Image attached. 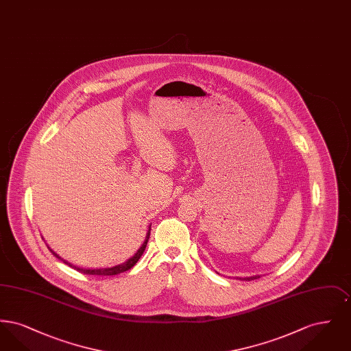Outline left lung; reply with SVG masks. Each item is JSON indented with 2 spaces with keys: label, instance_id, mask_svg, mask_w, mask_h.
Returning <instances> with one entry per match:
<instances>
[{
  "label": "left lung",
  "instance_id": "8db88e82",
  "mask_svg": "<svg viewBox=\"0 0 351 351\" xmlns=\"http://www.w3.org/2000/svg\"><path fill=\"white\" fill-rule=\"evenodd\" d=\"M261 276L259 275H254V276H246V278H239L241 280H246V282H250V280H254V279H259Z\"/></svg>",
  "mask_w": 351,
  "mask_h": 351
}]
</instances>
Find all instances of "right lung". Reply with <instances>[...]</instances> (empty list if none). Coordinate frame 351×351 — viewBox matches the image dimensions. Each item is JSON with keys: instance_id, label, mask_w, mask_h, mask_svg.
Listing matches in <instances>:
<instances>
[{"instance_id": "1", "label": "right lung", "mask_w": 351, "mask_h": 351, "mask_svg": "<svg viewBox=\"0 0 351 351\" xmlns=\"http://www.w3.org/2000/svg\"><path fill=\"white\" fill-rule=\"evenodd\" d=\"M150 232H151V225L149 226V230H147V234H146V238H145V242L142 243V246L138 249V251L134 254L132 258H129L126 262H123V263H121V265H117V266H113V267H102V268H85V267H79V266H75V265H72V263H69L68 261L66 259H63L62 256H59L55 251L52 250L51 247H49V250L58 258V259H60V261H63L66 265H68L69 267L75 268V269H77L79 272H82V274H88V275H117V274H121V272H125V271H128V269H130V268L133 267L134 265L139 261V258L142 256V254H143V251L146 249V246H147V242H149V238H150Z\"/></svg>"}]
</instances>
